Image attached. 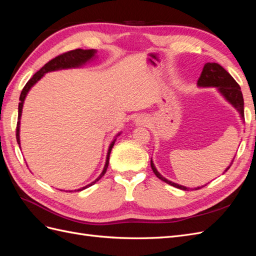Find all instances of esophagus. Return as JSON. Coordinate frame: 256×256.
<instances>
[{
    "instance_id": "esophagus-1",
    "label": "esophagus",
    "mask_w": 256,
    "mask_h": 256,
    "mask_svg": "<svg viewBox=\"0 0 256 256\" xmlns=\"http://www.w3.org/2000/svg\"><path fill=\"white\" fill-rule=\"evenodd\" d=\"M147 122H148V120H147V118H145V116H143V115H140L136 120V125H138V126H145L146 124H147Z\"/></svg>"
}]
</instances>
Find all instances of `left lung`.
<instances>
[{
    "instance_id": "1",
    "label": "left lung",
    "mask_w": 256,
    "mask_h": 256,
    "mask_svg": "<svg viewBox=\"0 0 256 256\" xmlns=\"http://www.w3.org/2000/svg\"><path fill=\"white\" fill-rule=\"evenodd\" d=\"M198 85L200 88H216V90H219L220 94L226 99V102H228L232 106L235 108V109L239 112L240 116H242V120H244V97H242V90H240V86L238 85V83L234 80L233 76H232L221 65L216 64V63H206L204 65L202 74H200V76L198 80ZM233 161H234V159L232 160L230 164L226 168V172L230 168V166L233 164ZM150 166H152V172L159 178V180L173 186V187H175V188L182 189L184 191L190 190V188L184 187V186H182V184H175L171 180H166V177L162 176L157 171V168H156V166H154L152 160H150ZM202 187H204V186H202ZM202 187H196V190L200 189Z\"/></svg>"
}]
</instances>
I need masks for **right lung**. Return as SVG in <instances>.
Returning <instances> with one entry per match:
<instances>
[{"label": "right lung", "instance_id": "add662e5", "mask_svg": "<svg viewBox=\"0 0 256 256\" xmlns=\"http://www.w3.org/2000/svg\"><path fill=\"white\" fill-rule=\"evenodd\" d=\"M96 50L95 49H90V50H83V49H76L72 51H68L66 53L60 54V56H56L52 58L51 60H49L47 64H46L42 68H40V70H38L32 78H30L28 83L26 84V86L23 88L22 92H21V95H20V102H19V106H18V122H17V129H16V138H17V142L20 146V118H21V114H22V108H23V102H24V99L28 95V90L32 88V86L34 84H36V82L40 81L44 74L50 72H56V70H60V69H68V68H78L81 67L82 65H84L85 63H88V62L92 60V58H95V54H96ZM120 134V132L116 136H118ZM116 141V138H114L113 142L110 144L109 146V150H108V154H106V164L104 168L102 170V174L99 175V177L97 180H95L92 182H90V184L85 186V187L78 189V191H82L84 189H86L90 186L94 184L96 182H98L100 178H102L106 172V168L108 166H109V159H110V154L111 150L114 146V143ZM76 191V190H74Z\"/></svg>", "mask_w": 256, "mask_h": 256}]
</instances>
